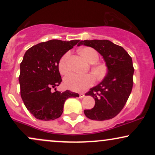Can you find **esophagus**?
<instances>
[{"mask_svg":"<svg viewBox=\"0 0 155 155\" xmlns=\"http://www.w3.org/2000/svg\"><path fill=\"white\" fill-rule=\"evenodd\" d=\"M85 96V95H84V93H80L79 94V97L80 98H82V97H84Z\"/></svg>","mask_w":155,"mask_h":155,"instance_id":"obj_1","label":"esophagus"}]
</instances>
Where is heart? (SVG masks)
<instances>
[{
	"instance_id": "heart-1",
	"label": "heart",
	"mask_w": 155,
	"mask_h": 155,
	"mask_svg": "<svg viewBox=\"0 0 155 155\" xmlns=\"http://www.w3.org/2000/svg\"><path fill=\"white\" fill-rule=\"evenodd\" d=\"M80 53L90 63H95L98 60V54L95 49L85 47L80 49ZM71 53L68 51L60 58L58 68L61 74H65L69 71V58ZM92 71L97 79L104 78L107 72V68L104 64H99L92 67ZM95 79L91 74H79L70 73L64 78V84L67 88L74 91H82L93 84Z\"/></svg>"
}]
</instances>
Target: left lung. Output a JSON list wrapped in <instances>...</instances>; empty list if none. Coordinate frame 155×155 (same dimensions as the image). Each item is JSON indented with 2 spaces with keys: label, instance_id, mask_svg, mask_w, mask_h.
<instances>
[{
  "label": "left lung",
  "instance_id": "left-lung-1",
  "mask_svg": "<svg viewBox=\"0 0 155 155\" xmlns=\"http://www.w3.org/2000/svg\"><path fill=\"white\" fill-rule=\"evenodd\" d=\"M82 44L100 53L108 69L104 80L85 94L92 96L95 104L92 109L84 112L90 120H110L122 111L132 91L134 73L132 58L122 47L108 40L81 41L79 46Z\"/></svg>",
  "mask_w": 155,
  "mask_h": 155
}]
</instances>
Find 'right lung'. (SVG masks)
Here are the masks:
<instances>
[{
    "label": "right lung",
    "mask_w": 155,
    "mask_h": 155,
    "mask_svg": "<svg viewBox=\"0 0 155 155\" xmlns=\"http://www.w3.org/2000/svg\"><path fill=\"white\" fill-rule=\"evenodd\" d=\"M80 42L54 39L36 44L25 53L19 76L21 97L27 109L38 120L59 118L65 101L79 96L70 90L57 91L56 87L62 81L58 68L60 58L74 46H79Z\"/></svg>",
    "instance_id": "1"
}]
</instances>
